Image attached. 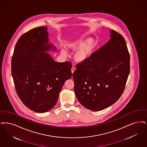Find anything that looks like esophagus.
<instances>
[{
    "instance_id": "34e87169",
    "label": "esophagus",
    "mask_w": 147,
    "mask_h": 147,
    "mask_svg": "<svg viewBox=\"0 0 147 147\" xmlns=\"http://www.w3.org/2000/svg\"><path fill=\"white\" fill-rule=\"evenodd\" d=\"M75 70H76V68H75L74 67H72V68H71V73H72V74L74 72Z\"/></svg>"
}]
</instances>
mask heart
<instances>
[{
    "instance_id": "heart-1",
    "label": "heart",
    "mask_w": 147,
    "mask_h": 147,
    "mask_svg": "<svg viewBox=\"0 0 147 147\" xmlns=\"http://www.w3.org/2000/svg\"><path fill=\"white\" fill-rule=\"evenodd\" d=\"M96 47V42L92 38L85 39L82 37H78L68 40L65 42V47L68 51L75 52L74 59L78 63H85L92 57ZM62 56H65L67 51L62 49L60 51Z\"/></svg>"
}]
</instances>
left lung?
<instances>
[{
	"label": "left lung",
	"mask_w": 147,
	"mask_h": 147,
	"mask_svg": "<svg viewBox=\"0 0 147 147\" xmlns=\"http://www.w3.org/2000/svg\"><path fill=\"white\" fill-rule=\"evenodd\" d=\"M110 39L73 74L77 99L85 108L100 111L123 93L129 75V55L123 36L110 30Z\"/></svg>",
	"instance_id": "left-lung-1"
}]
</instances>
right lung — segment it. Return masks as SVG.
<instances>
[{
    "mask_svg": "<svg viewBox=\"0 0 147 147\" xmlns=\"http://www.w3.org/2000/svg\"><path fill=\"white\" fill-rule=\"evenodd\" d=\"M49 35L47 27L26 33L12 57V76L19 98L30 110L40 113L56 105L65 82L71 77V62H57L48 53L56 51Z\"/></svg>",
    "mask_w": 147,
    "mask_h": 147,
    "instance_id": "1",
    "label": "right lung"
}]
</instances>
